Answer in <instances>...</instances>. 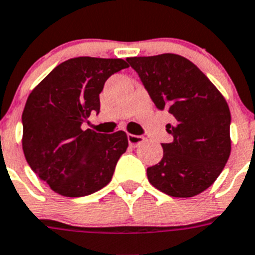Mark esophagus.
<instances>
[{"mask_svg":"<svg viewBox=\"0 0 255 255\" xmlns=\"http://www.w3.org/2000/svg\"><path fill=\"white\" fill-rule=\"evenodd\" d=\"M145 138L142 136H137V134H128V142L133 147H137L138 145L144 142Z\"/></svg>","mask_w":255,"mask_h":255,"instance_id":"1","label":"esophagus"}]
</instances>
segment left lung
Instances as JSON below:
<instances>
[{"mask_svg":"<svg viewBox=\"0 0 255 255\" xmlns=\"http://www.w3.org/2000/svg\"><path fill=\"white\" fill-rule=\"evenodd\" d=\"M159 110L172 124V142L162 144L163 158L147 167L149 183L171 197L202 193L217 180L231 154L228 104L217 87L189 59L166 54L127 58Z\"/></svg>","mask_w":255,"mask_h":255,"instance_id":"left-lung-1","label":"left lung"}]
</instances>
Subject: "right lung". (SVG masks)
Returning <instances> with one entry per match:
<instances>
[{
  "label": "right lung",
  "instance_id": "right-lung-1",
  "mask_svg": "<svg viewBox=\"0 0 255 255\" xmlns=\"http://www.w3.org/2000/svg\"><path fill=\"white\" fill-rule=\"evenodd\" d=\"M119 58L78 57L58 65L29 93L22 114V146L29 167L55 193L92 194L110 183L128 147L127 133L83 129L100 113L105 81L127 68Z\"/></svg>",
  "mask_w": 255,
  "mask_h": 255
}]
</instances>
